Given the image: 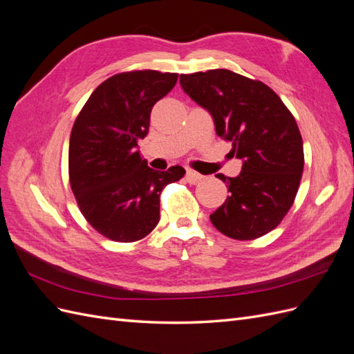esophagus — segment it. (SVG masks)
<instances>
[{
	"instance_id": "esophagus-1",
	"label": "esophagus",
	"mask_w": 354,
	"mask_h": 354,
	"mask_svg": "<svg viewBox=\"0 0 354 354\" xmlns=\"http://www.w3.org/2000/svg\"><path fill=\"white\" fill-rule=\"evenodd\" d=\"M202 178H203V177H202L199 173H196V171L187 169V173H186V181H187V183H190V185H198Z\"/></svg>"
}]
</instances>
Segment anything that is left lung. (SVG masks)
<instances>
[{"mask_svg": "<svg viewBox=\"0 0 354 354\" xmlns=\"http://www.w3.org/2000/svg\"><path fill=\"white\" fill-rule=\"evenodd\" d=\"M180 84L243 160L238 177L218 174L230 196L211 223L232 239L261 238L279 226L301 181L304 151L295 118L264 82L227 69L180 75Z\"/></svg>", "mask_w": 354, "mask_h": 354, "instance_id": "left-lung-1", "label": "left lung"}]
</instances>
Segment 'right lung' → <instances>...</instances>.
I'll list each match as a JSON object with an SVG mask.
<instances>
[{"label":"right lung","mask_w":354,"mask_h":354,"mask_svg":"<svg viewBox=\"0 0 354 354\" xmlns=\"http://www.w3.org/2000/svg\"><path fill=\"white\" fill-rule=\"evenodd\" d=\"M178 73L152 69L116 73L93 91L73 122L69 183L90 226L115 242H136L159 223L160 192L185 168L155 171L137 151L153 104L174 88Z\"/></svg>","instance_id":"1"}]
</instances>
